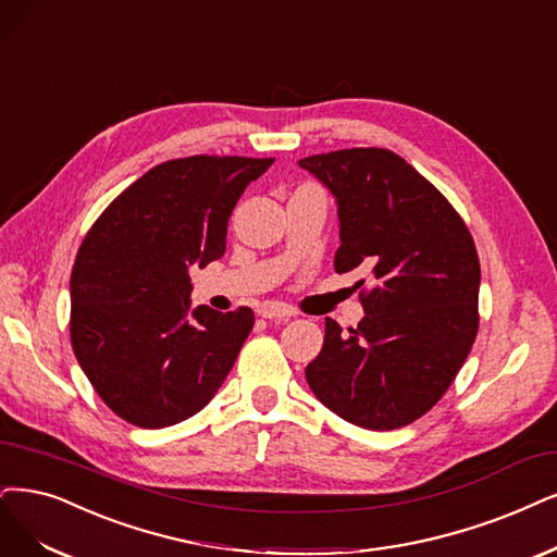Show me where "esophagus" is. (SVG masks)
<instances>
[{
  "label": "esophagus",
  "mask_w": 557,
  "mask_h": 557,
  "mask_svg": "<svg viewBox=\"0 0 557 557\" xmlns=\"http://www.w3.org/2000/svg\"><path fill=\"white\" fill-rule=\"evenodd\" d=\"M296 312L292 310V307H286L282 302H263L259 307V317H263V319H289Z\"/></svg>",
  "instance_id": "34e87169"
}]
</instances>
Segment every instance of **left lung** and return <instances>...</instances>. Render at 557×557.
Here are the masks:
<instances>
[{
    "label": "left lung",
    "mask_w": 557,
    "mask_h": 557,
    "mask_svg": "<svg viewBox=\"0 0 557 557\" xmlns=\"http://www.w3.org/2000/svg\"><path fill=\"white\" fill-rule=\"evenodd\" d=\"M298 164L337 199L335 271L374 277L360 292L364 319L351 335L325 319L307 383L346 422L406 426L438 404L475 342V240L455 206L393 151L342 149Z\"/></svg>",
    "instance_id": "8db88e82"
}]
</instances>
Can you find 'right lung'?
<instances>
[{"label":"right lung","mask_w":557,"mask_h":557,"mask_svg":"<svg viewBox=\"0 0 557 557\" xmlns=\"http://www.w3.org/2000/svg\"><path fill=\"white\" fill-rule=\"evenodd\" d=\"M273 158L190 156L128 185L82 240L71 273V342L94 389L141 429L193 418L232 372L250 307L190 310L188 268L224 255L226 222Z\"/></svg>","instance_id":"right-lung-1"}]
</instances>
